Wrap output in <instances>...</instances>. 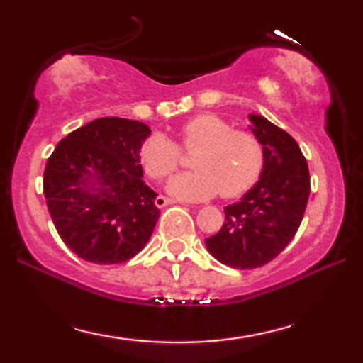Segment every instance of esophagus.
<instances>
[{
	"label": "esophagus",
	"mask_w": 363,
	"mask_h": 363,
	"mask_svg": "<svg viewBox=\"0 0 363 363\" xmlns=\"http://www.w3.org/2000/svg\"><path fill=\"white\" fill-rule=\"evenodd\" d=\"M173 203H175V200H172V198H167V196H162V195L155 198V205L158 208H163L167 205H173Z\"/></svg>",
	"instance_id": "1"
}]
</instances>
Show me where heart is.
<instances>
[{
    "instance_id": "b5f03b06",
    "label": "heart",
    "mask_w": 363,
    "mask_h": 363,
    "mask_svg": "<svg viewBox=\"0 0 363 363\" xmlns=\"http://www.w3.org/2000/svg\"><path fill=\"white\" fill-rule=\"evenodd\" d=\"M178 147L193 152V172L168 183V193L182 200H208L218 193L235 198L250 190L264 167V148L255 133L235 130L216 113H200L183 123ZM163 133H152L138 148L142 168L153 180L168 178L180 165V150Z\"/></svg>"
}]
</instances>
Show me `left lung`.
<instances>
[{
	"label": "left lung",
	"instance_id": "1",
	"mask_svg": "<svg viewBox=\"0 0 363 363\" xmlns=\"http://www.w3.org/2000/svg\"><path fill=\"white\" fill-rule=\"evenodd\" d=\"M251 130L264 148L259 180L225 208V225L206 238L210 255L236 269H255L274 259L299 230L311 193L309 168L289 133L250 113Z\"/></svg>",
	"mask_w": 363,
	"mask_h": 363
}]
</instances>
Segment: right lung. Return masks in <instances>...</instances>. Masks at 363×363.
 Wrapping results in <instances>:
<instances>
[{
  "label": "right lung",
  "instance_id": "right-lung-1",
  "mask_svg": "<svg viewBox=\"0 0 363 363\" xmlns=\"http://www.w3.org/2000/svg\"><path fill=\"white\" fill-rule=\"evenodd\" d=\"M143 122L102 117L62 138L44 168V196L66 246L96 264H118L150 240L160 210L142 180Z\"/></svg>",
  "mask_w": 363,
  "mask_h": 363
}]
</instances>
